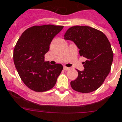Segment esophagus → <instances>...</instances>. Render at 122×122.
Returning <instances> with one entry per match:
<instances>
[{
	"mask_svg": "<svg viewBox=\"0 0 122 122\" xmlns=\"http://www.w3.org/2000/svg\"><path fill=\"white\" fill-rule=\"evenodd\" d=\"M63 69L65 70H69V69H70V68H68V67H66V66H64Z\"/></svg>",
	"mask_w": 122,
	"mask_h": 122,
	"instance_id": "1",
	"label": "esophagus"
}]
</instances>
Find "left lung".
Masks as SVG:
<instances>
[{
    "label": "left lung",
    "mask_w": 122,
    "mask_h": 122,
    "mask_svg": "<svg viewBox=\"0 0 122 122\" xmlns=\"http://www.w3.org/2000/svg\"><path fill=\"white\" fill-rule=\"evenodd\" d=\"M65 39L72 41L79 50V55L86 59L84 70H77L78 76L70 82L74 91L89 93L100 87L111 71L113 52L108 39L100 30L86 26L68 29Z\"/></svg>",
    "instance_id": "1"
}]
</instances>
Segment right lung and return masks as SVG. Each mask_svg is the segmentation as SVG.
I'll use <instances>...</instances> for the list:
<instances>
[{
    "instance_id": "1",
    "label": "right lung",
    "mask_w": 122,
    "mask_h": 122,
    "mask_svg": "<svg viewBox=\"0 0 122 122\" xmlns=\"http://www.w3.org/2000/svg\"><path fill=\"white\" fill-rule=\"evenodd\" d=\"M63 26L43 25L29 28L22 33L13 50V61L18 74L29 89L45 92L52 89L63 70L61 64L45 61L52 39Z\"/></svg>"
}]
</instances>
